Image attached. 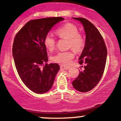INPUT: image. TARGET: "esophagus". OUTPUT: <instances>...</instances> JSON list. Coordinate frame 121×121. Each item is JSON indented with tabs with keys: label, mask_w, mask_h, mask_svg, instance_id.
<instances>
[{
	"label": "esophagus",
	"mask_w": 121,
	"mask_h": 121,
	"mask_svg": "<svg viewBox=\"0 0 121 121\" xmlns=\"http://www.w3.org/2000/svg\"><path fill=\"white\" fill-rule=\"evenodd\" d=\"M60 68L61 69H65V70H69V69H70V67H69V66H65L64 65H61Z\"/></svg>",
	"instance_id": "1"
}]
</instances>
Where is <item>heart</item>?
<instances>
[{
    "instance_id": "b5f03b06",
    "label": "heart",
    "mask_w": 121,
    "mask_h": 121,
    "mask_svg": "<svg viewBox=\"0 0 121 121\" xmlns=\"http://www.w3.org/2000/svg\"><path fill=\"white\" fill-rule=\"evenodd\" d=\"M56 34L61 38L69 40V46L76 52H80L84 48L85 40L82 35L78 33V29L72 23H66L57 29ZM44 44L49 51H52L55 47V40L49 35H47L44 39ZM74 57L72 51L59 52L52 56L53 61L62 65H68Z\"/></svg>"
}]
</instances>
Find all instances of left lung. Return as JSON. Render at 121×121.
<instances>
[{
    "mask_svg": "<svg viewBox=\"0 0 121 121\" xmlns=\"http://www.w3.org/2000/svg\"><path fill=\"white\" fill-rule=\"evenodd\" d=\"M73 18L82 24L86 39L85 47L79 58V64L85 65L84 70L80 72L72 82V85L80 92H86L97 85L103 75L107 49L100 32L91 22L82 17Z\"/></svg>",
    "mask_w": 121,
    "mask_h": 121,
    "instance_id": "8db88e82",
    "label": "left lung"
}]
</instances>
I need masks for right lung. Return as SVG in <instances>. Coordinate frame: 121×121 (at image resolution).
<instances>
[{
  "mask_svg": "<svg viewBox=\"0 0 121 121\" xmlns=\"http://www.w3.org/2000/svg\"><path fill=\"white\" fill-rule=\"evenodd\" d=\"M63 20L55 17L30 20L15 36L12 55L16 70L24 84L36 93L51 89L60 69L57 64H47L44 39L52 28Z\"/></svg>",
  "mask_w": 121,
  "mask_h": 121,
  "instance_id": "1",
  "label": "right lung"
}]
</instances>
